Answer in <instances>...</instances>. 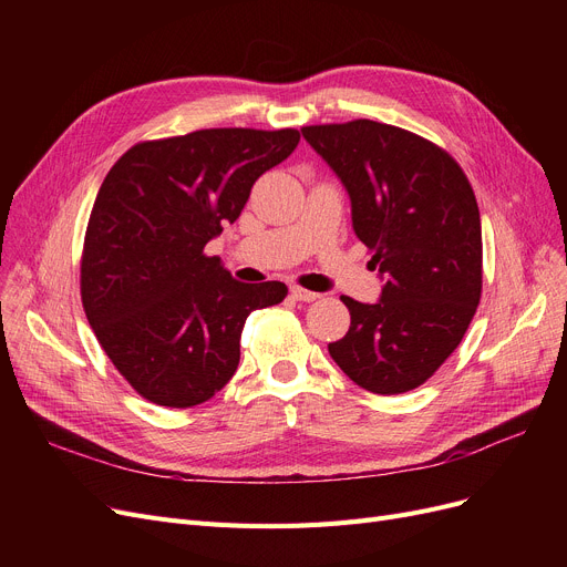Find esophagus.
<instances>
[{"instance_id":"34e87169","label":"esophagus","mask_w":567,"mask_h":567,"mask_svg":"<svg viewBox=\"0 0 567 567\" xmlns=\"http://www.w3.org/2000/svg\"><path fill=\"white\" fill-rule=\"evenodd\" d=\"M291 296L296 301H303V303H312L319 299L317 291H310V289H303V287H291Z\"/></svg>"}]
</instances>
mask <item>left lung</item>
<instances>
[{
	"mask_svg": "<svg viewBox=\"0 0 567 567\" xmlns=\"http://www.w3.org/2000/svg\"><path fill=\"white\" fill-rule=\"evenodd\" d=\"M301 133L342 182L353 231L383 282L377 303L342 296L351 326L329 353L370 393L419 389L481 303L483 231L468 178L436 144L370 118Z\"/></svg>",
	"mask_w": 567,
	"mask_h": 567,
	"instance_id": "left-lung-1",
	"label": "left lung"
}]
</instances>
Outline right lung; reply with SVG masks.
Returning <instances> with one entry per match:
<instances>
[{
	"mask_svg": "<svg viewBox=\"0 0 567 567\" xmlns=\"http://www.w3.org/2000/svg\"><path fill=\"white\" fill-rule=\"evenodd\" d=\"M299 140L293 128L195 131L140 142L107 172L84 236L82 306L144 400L172 409L212 400L238 368L248 315L287 296L278 280H234L204 246Z\"/></svg>",
	"mask_w": 567,
	"mask_h": 567,
	"instance_id": "add662e5",
	"label": "right lung"
}]
</instances>
